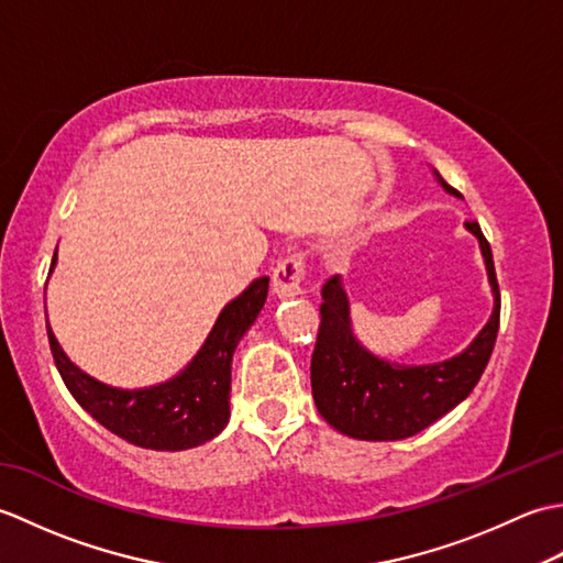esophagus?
<instances>
[{
  "label": "esophagus",
  "mask_w": 563,
  "mask_h": 563,
  "mask_svg": "<svg viewBox=\"0 0 563 563\" xmlns=\"http://www.w3.org/2000/svg\"><path fill=\"white\" fill-rule=\"evenodd\" d=\"M305 256L302 254H290L278 263V268L273 271V292L278 297H295L302 292V280H305Z\"/></svg>",
  "instance_id": "obj_1"
}]
</instances>
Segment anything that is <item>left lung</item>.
Masks as SVG:
<instances>
[{
	"label": "left lung",
	"instance_id": "left-lung-1",
	"mask_svg": "<svg viewBox=\"0 0 563 563\" xmlns=\"http://www.w3.org/2000/svg\"><path fill=\"white\" fill-rule=\"evenodd\" d=\"M438 184L462 198L445 178ZM479 239L488 283L494 292V312L486 327L466 349L442 363L397 365L373 355L353 336L349 297L339 275L321 288V324L312 353V397L321 418L343 435L355 440H404L470 397L484 375L500 324V292L492 246L479 222H466Z\"/></svg>",
	"mask_w": 563,
	"mask_h": 563
}]
</instances>
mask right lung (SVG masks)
Masks as SVG:
<instances>
[{"label": "right lung", "mask_w": 563, "mask_h": 563, "mask_svg": "<svg viewBox=\"0 0 563 563\" xmlns=\"http://www.w3.org/2000/svg\"><path fill=\"white\" fill-rule=\"evenodd\" d=\"M266 297L268 278L263 275L222 309L210 336L186 369L169 382L145 389L109 387L81 373L59 349L51 324L47 341L69 394L103 428L137 448L188 450L212 440L230 421L232 355L256 321Z\"/></svg>", "instance_id": "1"}]
</instances>
